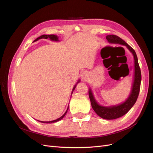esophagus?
<instances>
[{
  "label": "esophagus",
  "instance_id": "esophagus-1",
  "mask_svg": "<svg viewBox=\"0 0 153 153\" xmlns=\"http://www.w3.org/2000/svg\"><path fill=\"white\" fill-rule=\"evenodd\" d=\"M86 76V74L85 73H84V74H83V75H82V78H84V79H85V77Z\"/></svg>",
  "mask_w": 153,
  "mask_h": 153
}]
</instances>
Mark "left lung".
Segmentation results:
<instances>
[{"label":"left lung","mask_w":153,"mask_h":153,"mask_svg":"<svg viewBox=\"0 0 153 153\" xmlns=\"http://www.w3.org/2000/svg\"><path fill=\"white\" fill-rule=\"evenodd\" d=\"M106 38L110 43L121 44L126 46V47L133 53L134 60H135V76H134V82L132 87V90L130 95L129 96L128 98L125 102L117 106H110V107H105V106H100L97 103L96 100L94 98L93 95H92L91 89L89 91V96L91 100V106L94 110V112L101 118L110 120L123 116L135 105L137 100L138 94H139L140 89L141 71L139 64H138L137 54L135 50L130 46L128 45L124 40L120 38L119 36L116 35H108L106 36Z\"/></svg>","instance_id":"1"}]
</instances>
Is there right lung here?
<instances>
[{"mask_svg":"<svg viewBox=\"0 0 153 153\" xmlns=\"http://www.w3.org/2000/svg\"><path fill=\"white\" fill-rule=\"evenodd\" d=\"M41 38H45V39H47V38H50L51 40H52V41H58V38H57V36H55V35H54V34H50V35H42V36H39V38H38L37 39H36L35 40H34V41H38V39H41ZM80 81V80H79ZM79 81H78L77 83H78L79 82ZM75 87H76V85L74 87V88H73V90L75 89ZM67 112H68V110H66V112L64 113V114L62 115V116H61V117L60 118H59V119H56V120H54V121H40L41 123H55V122H57V121H60V120H61L64 117V115H66V114L67 113Z\"/></svg>","mask_w":153,"mask_h":153,"instance_id":"right-lung-1","label":"right lung"}]
</instances>
